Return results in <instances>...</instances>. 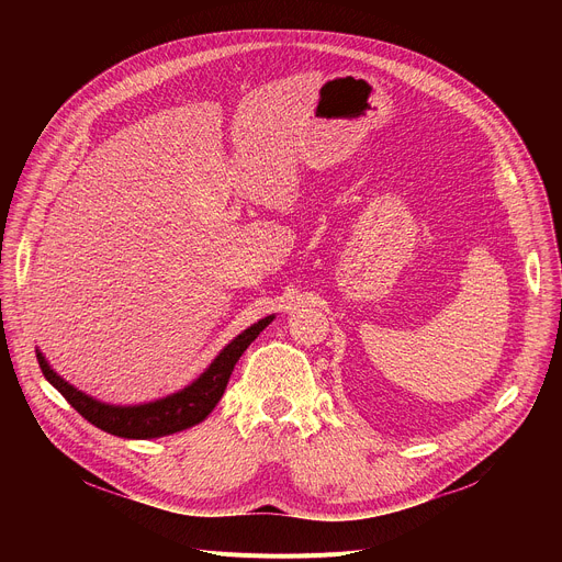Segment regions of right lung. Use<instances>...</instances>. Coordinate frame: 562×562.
Wrapping results in <instances>:
<instances>
[{"label":"right lung","instance_id":"add662e5","mask_svg":"<svg viewBox=\"0 0 562 562\" xmlns=\"http://www.w3.org/2000/svg\"><path fill=\"white\" fill-rule=\"evenodd\" d=\"M276 316H266L248 330H244L239 337H234L221 352L216 360L195 378L191 385L184 390L175 392L170 396H164L159 401L150 403H140V405H109L102 403L93 396H88L72 387L70 382H66L61 375H58L41 350H36V358L41 364L43 375L52 387L61 392V396L79 412V415L91 422L95 428L111 432L115 437H127V439H153V437H164L187 430L200 422L210 417V412L216 407L221 401L227 380L234 371V364L239 362L244 356V350L257 339V335L269 326Z\"/></svg>","mask_w":562,"mask_h":562}]
</instances>
